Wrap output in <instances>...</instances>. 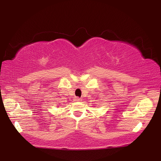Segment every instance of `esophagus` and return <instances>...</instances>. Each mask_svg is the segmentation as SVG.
<instances>
[{
    "instance_id": "34e87169",
    "label": "esophagus",
    "mask_w": 161,
    "mask_h": 161,
    "mask_svg": "<svg viewBox=\"0 0 161 161\" xmlns=\"http://www.w3.org/2000/svg\"><path fill=\"white\" fill-rule=\"evenodd\" d=\"M74 101H75V102H80V101H81V98H79V97H75Z\"/></svg>"
}]
</instances>
